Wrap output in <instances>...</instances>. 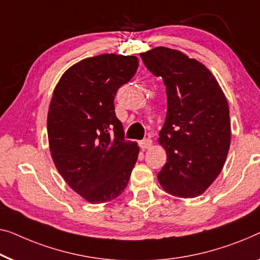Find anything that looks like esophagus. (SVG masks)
I'll list each match as a JSON object with an SVG mask.
<instances>
[{"mask_svg":"<svg viewBox=\"0 0 260 260\" xmlns=\"http://www.w3.org/2000/svg\"><path fill=\"white\" fill-rule=\"evenodd\" d=\"M139 146H141V149H143V150L150 149L152 146V141L150 138L143 139V141L139 142Z\"/></svg>","mask_w":260,"mask_h":260,"instance_id":"34e87169","label":"esophagus"}]
</instances>
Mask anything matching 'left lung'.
Returning <instances> with one entry per match:
<instances>
[{
	"mask_svg": "<svg viewBox=\"0 0 260 260\" xmlns=\"http://www.w3.org/2000/svg\"><path fill=\"white\" fill-rule=\"evenodd\" d=\"M141 57L167 86L168 111L158 138L167 163L158 182L176 197H197L220 174L230 148L226 97L211 71L182 51L157 47Z\"/></svg>",
	"mask_w": 260,
	"mask_h": 260,
	"instance_id": "left-lung-1",
	"label": "left lung"
}]
</instances>
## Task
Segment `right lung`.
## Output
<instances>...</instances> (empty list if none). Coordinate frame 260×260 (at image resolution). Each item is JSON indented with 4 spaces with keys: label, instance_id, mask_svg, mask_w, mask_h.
<instances>
[{
    "label": "right lung",
    "instance_id": "obj_1",
    "mask_svg": "<svg viewBox=\"0 0 260 260\" xmlns=\"http://www.w3.org/2000/svg\"><path fill=\"white\" fill-rule=\"evenodd\" d=\"M137 68L136 56L82 59L52 92L47 122L52 160L68 185L92 204L117 198L136 164L139 148L124 139L114 100Z\"/></svg>",
    "mask_w": 260,
    "mask_h": 260
}]
</instances>
